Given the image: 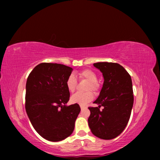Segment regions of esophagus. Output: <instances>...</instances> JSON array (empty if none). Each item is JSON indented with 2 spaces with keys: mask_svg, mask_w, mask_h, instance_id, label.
<instances>
[{
  "mask_svg": "<svg viewBox=\"0 0 160 160\" xmlns=\"http://www.w3.org/2000/svg\"><path fill=\"white\" fill-rule=\"evenodd\" d=\"M80 108H81V110H83V109H85V108H87V107L84 106H80Z\"/></svg>",
  "mask_w": 160,
  "mask_h": 160,
  "instance_id": "esophagus-1",
  "label": "esophagus"
}]
</instances>
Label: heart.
Returning <instances> with one entry per match:
<instances>
[{"label": "heart", "mask_w": 160, "mask_h": 160, "mask_svg": "<svg viewBox=\"0 0 160 160\" xmlns=\"http://www.w3.org/2000/svg\"><path fill=\"white\" fill-rule=\"evenodd\" d=\"M80 78L85 79L89 82L88 85V90H93L94 91H98L100 89V84L97 81V75L93 71L90 69H84L78 73ZM77 79L74 74H70L67 78L66 81V86L67 89L70 92H73L76 88ZM94 98L93 93L91 91H87L85 93L77 92L73 94L71 97V102L73 104H78L80 105H84L89 103V102L93 100Z\"/></svg>", "instance_id": "obj_1"}]
</instances>
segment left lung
Returning a JSON list of instances; mask_svg holds the SVG:
<instances>
[{"label":"left lung","mask_w":160,"mask_h":160,"mask_svg":"<svg viewBox=\"0 0 160 160\" xmlns=\"http://www.w3.org/2000/svg\"><path fill=\"white\" fill-rule=\"evenodd\" d=\"M104 83L99 96L93 103L98 107H89L91 114L88 123L92 133L102 140H111L124 130L133 105V92L131 76L120 64L97 62ZM100 106L103 107L100 110Z\"/></svg>","instance_id":"obj_1"}]
</instances>
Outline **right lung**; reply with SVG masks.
Wrapping results in <instances>:
<instances>
[{
  "label": "right lung",
  "instance_id": "add662e5",
  "mask_svg": "<svg viewBox=\"0 0 160 160\" xmlns=\"http://www.w3.org/2000/svg\"><path fill=\"white\" fill-rule=\"evenodd\" d=\"M71 67L57 63L38 64L26 83L25 109L36 132L46 140L59 142L74 130L80 107L67 106L70 93L66 86Z\"/></svg>",
  "mask_w": 160,
  "mask_h": 160
}]
</instances>
